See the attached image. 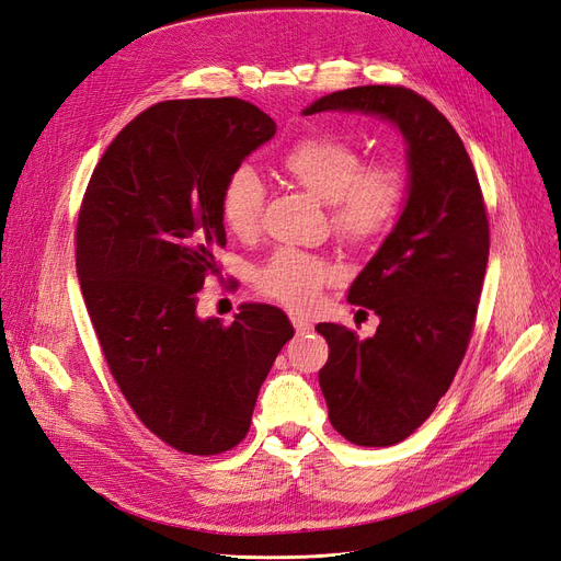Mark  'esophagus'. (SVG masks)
<instances>
[{"instance_id": "1", "label": "esophagus", "mask_w": 561, "mask_h": 561, "mask_svg": "<svg viewBox=\"0 0 561 561\" xmlns=\"http://www.w3.org/2000/svg\"><path fill=\"white\" fill-rule=\"evenodd\" d=\"M291 321H294V328H296V333H298V335H307L309 330L314 328L312 323H309V321H307V319H302V317H298V314H294V317H291Z\"/></svg>"}]
</instances>
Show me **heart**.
Listing matches in <instances>:
<instances>
[{
    "label": "heart",
    "mask_w": 561,
    "mask_h": 561,
    "mask_svg": "<svg viewBox=\"0 0 561 561\" xmlns=\"http://www.w3.org/2000/svg\"><path fill=\"white\" fill-rule=\"evenodd\" d=\"M284 178L328 205V221L348 244H369L383 238L398 221L404 203V178L390 163L363 165L360 152L330 134L305 136L279 161ZM265 186L254 169L240 165L221 192V221L238 238L259 231ZM337 277L321 256L300 249H279L256 275L259 288L288 307L309 309L325 284Z\"/></svg>",
    "instance_id": "obj_1"
}]
</instances>
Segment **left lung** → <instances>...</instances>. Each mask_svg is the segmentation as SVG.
Segmentation results:
<instances>
[{
  "label": "left lung",
  "mask_w": 561,
  "mask_h": 561,
  "mask_svg": "<svg viewBox=\"0 0 561 561\" xmlns=\"http://www.w3.org/2000/svg\"><path fill=\"white\" fill-rule=\"evenodd\" d=\"M360 113L390 122L407 142V198L392 231L346 300L379 317L358 340L319 323L330 356L319 386L333 427L358 446H392L421 427L446 396L471 337L490 254L483 194L450 122L407 88L363 85L302 111Z\"/></svg>",
  "instance_id": "obj_1"
}]
</instances>
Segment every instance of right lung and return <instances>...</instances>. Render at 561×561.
Returning a JSON list of instances; mask_svg holds the SVG:
<instances>
[{
    "instance_id": "1",
    "label": "right lung",
    "mask_w": 561,
    "mask_h": 561,
    "mask_svg": "<svg viewBox=\"0 0 561 561\" xmlns=\"http://www.w3.org/2000/svg\"><path fill=\"white\" fill-rule=\"evenodd\" d=\"M277 124L242 99L161 101L124 127L78 215L76 270L113 377L161 442L217 455L238 446L294 325L242 302L231 325L198 317L226 244L221 192Z\"/></svg>"
}]
</instances>
